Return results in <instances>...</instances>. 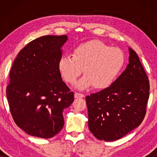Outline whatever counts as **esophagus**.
Here are the masks:
<instances>
[{
	"mask_svg": "<svg viewBox=\"0 0 157 157\" xmlns=\"http://www.w3.org/2000/svg\"><path fill=\"white\" fill-rule=\"evenodd\" d=\"M84 94H80V93H75L74 94V97L76 98H83L84 97Z\"/></svg>",
	"mask_w": 157,
	"mask_h": 157,
	"instance_id": "34e87169",
	"label": "esophagus"
}]
</instances>
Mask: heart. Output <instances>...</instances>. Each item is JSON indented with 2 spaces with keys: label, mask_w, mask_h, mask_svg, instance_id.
<instances>
[{
  "label": "heart",
  "mask_w": 157,
  "mask_h": 157,
  "mask_svg": "<svg viewBox=\"0 0 157 157\" xmlns=\"http://www.w3.org/2000/svg\"><path fill=\"white\" fill-rule=\"evenodd\" d=\"M125 63L121 49L111 48L99 40H91L76 46L73 55L63 56L59 61V69L66 82L73 84L81 74L85 75L76 83L83 90L93 86L104 89L116 80Z\"/></svg>",
  "instance_id": "heart-1"
}]
</instances>
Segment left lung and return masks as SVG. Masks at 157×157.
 Wrapping results in <instances>:
<instances>
[{
	"mask_svg": "<svg viewBox=\"0 0 157 157\" xmlns=\"http://www.w3.org/2000/svg\"><path fill=\"white\" fill-rule=\"evenodd\" d=\"M126 69L110 86L86 98L89 130L99 140L122 138L140 125L149 97V81L136 53L128 48Z\"/></svg>",
	"mask_w": 157,
	"mask_h": 157,
	"instance_id": "obj_1",
	"label": "left lung"
}]
</instances>
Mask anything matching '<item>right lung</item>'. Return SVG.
<instances>
[{
  "mask_svg": "<svg viewBox=\"0 0 157 157\" xmlns=\"http://www.w3.org/2000/svg\"><path fill=\"white\" fill-rule=\"evenodd\" d=\"M67 40L66 35L36 38L21 49L13 63L6 96L16 125L31 136L56 135L64 125L63 109L74 100L59 69Z\"/></svg>",
  "mask_w": 157,
  "mask_h": 157,
  "instance_id": "obj_1",
  "label": "right lung"
}]
</instances>
